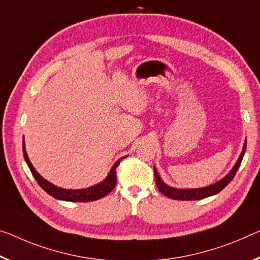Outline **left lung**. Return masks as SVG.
<instances>
[{
    "label": "left lung",
    "mask_w": 260,
    "mask_h": 260,
    "mask_svg": "<svg viewBox=\"0 0 260 260\" xmlns=\"http://www.w3.org/2000/svg\"><path fill=\"white\" fill-rule=\"evenodd\" d=\"M245 149H246V141L244 143V147H243V150L241 152L240 158H238L237 163L235 164L233 170L230 171L223 179L215 184L211 185V186L203 187V188H192V189H179V188L170 187V186H168L167 184H164L162 182V179H160V177L158 176L157 171H156V169L154 168L156 186H157L160 193H163L164 196H167L170 198V199H174V200H199V199H204V198L216 194V193L222 191V189H223L226 185H228L234 179V177H235V175H236L238 168H240L241 163H242V159H243V156H244Z\"/></svg>",
    "instance_id": "left-lung-1"
}]
</instances>
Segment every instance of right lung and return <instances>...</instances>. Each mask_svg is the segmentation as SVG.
I'll list each match as a JSON object with an SVG mask.
<instances>
[{
  "label": "right lung",
  "mask_w": 260,
  "mask_h": 260,
  "mask_svg": "<svg viewBox=\"0 0 260 260\" xmlns=\"http://www.w3.org/2000/svg\"><path fill=\"white\" fill-rule=\"evenodd\" d=\"M23 155L24 158H25L26 163L30 170L32 172V175L37 180V183L39 184V186L44 189L45 192H47L49 196H52L53 198H56V199L60 200H64V201H74V203H88V201H94L101 199V198L105 197L106 194L112 191V189L115 187V184H117V167L120 163V160L125 157L119 158L113 168L111 169L110 174L108 176L104 182H102L101 184L96 185V186L89 187V188H84V189H64V188H60L56 187L55 185H53L51 183H48L46 179H44L38 172L36 171V169L32 166L30 159L27 157V154L25 151V145L23 142Z\"/></svg>",
  "instance_id": "right-lung-1"
}]
</instances>
